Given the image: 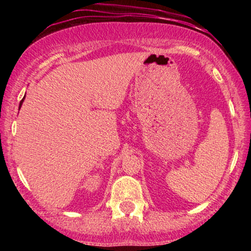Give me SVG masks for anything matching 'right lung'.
Listing matches in <instances>:
<instances>
[{"instance_id": "right-lung-1", "label": "right lung", "mask_w": 251, "mask_h": 251, "mask_svg": "<svg viewBox=\"0 0 251 251\" xmlns=\"http://www.w3.org/2000/svg\"><path fill=\"white\" fill-rule=\"evenodd\" d=\"M24 100H25V97H24V99H22V100H21V102H20V106H19V109H20V108H21V106H22V103H24Z\"/></svg>"}]
</instances>
